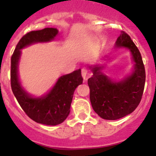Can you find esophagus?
<instances>
[{
    "instance_id": "obj_1",
    "label": "esophagus",
    "mask_w": 156,
    "mask_h": 156,
    "mask_svg": "<svg viewBox=\"0 0 156 156\" xmlns=\"http://www.w3.org/2000/svg\"><path fill=\"white\" fill-rule=\"evenodd\" d=\"M81 74H82V76L83 78V80H87L88 76L87 69H82V70H81Z\"/></svg>"
}]
</instances>
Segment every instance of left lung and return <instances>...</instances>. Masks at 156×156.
I'll return each instance as SVG.
<instances>
[{
	"mask_svg": "<svg viewBox=\"0 0 156 156\" xmlns=\"http://www.w3.org/2000/svg\"><path fill=\"white\" fill-rule=\"evenodd\" d=\"M115 47L128 48L135 62L131 76L122 81L115 82L105 75L103 66H92L93 76L88 79L92 108L101 118L115 120L133 112L140 104L145 83V69L138 48L126 32L121 34Z\"/></svg>",
	"mask_w": 156,
	"mask_h": 156,
	"instance_id": "obj_1",
	"label": "left lung"
}]
</instances>
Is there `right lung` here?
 Returning a JSON list of instances; mask_svg holds the SVG:
<instances>
[{
	"mask_svg": "<svg viewBox=\"0 0 156 156\" xmlns=\"http://www.w3.org/2000/svg\"><path fill=\"white\" fill-rule=\"evenodd\" d=\"M58 33V30L55 28L29 32L19 41L11 58V86L18 102L30 119L49 126L60 124L69 114L74 90L83 83L81 70L61 76L48 94L35 98L30 96L20 85L18 64L21 49L34 43L52 41Z\"/></svg>",
	"mask_w": 156,
	"mask_h": 156,
	"instance_id": "right-lung-1",
	"label": "right lung"
}]
</instances>
